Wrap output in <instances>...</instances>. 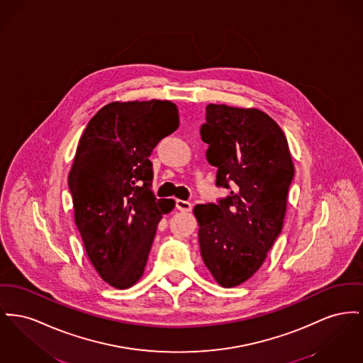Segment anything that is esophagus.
I'll return each mask as SVG.
<instances>
[{
    "mask_svg": "<svg viewBox=\"0 0 363 363\" xmlns=\"http://www.w3.org/2000/svg\"><path fill=\"white\" fill-rule=\"evenodd\" d=\"M175 206H177V210H179L181 213H191V211H192V204H191L189 201L177 200V201H175Z\"/></svg>",
    "mask_w": 363,
    "mask_h": 363,
    "instance_id": "34e87169",
    "label": "esophagus"
}]
</instances>
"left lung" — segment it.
I'll return each instance as SVG.
<instances>
[{
    "mask_svg": "<svg viewBox=\"0 0 363 363\" xmlns=\"http://www.w3.org/2000/svg\"><path fill=\"white\" fill-rule=\"evenodd\" d=\"M201 140L229 196L197 204L200 254L215 281L233 288L252 277L282 230L295 175L284 131L256 108L208 104Z\"/></svg>",
    "mask_w": 363,
    "mask_h": 363,
    "instance_id": "obj_1",
    "label": "left lung"
}]
</instances>
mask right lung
Masks as SVG:
<instances>
[{"instance_id": "add662e5", "label": "right lung", "mask_w": 363, "mask_h": 363, "mask_svg": "<svg viewBox=\"0 0 363 363\" xmlns=\"http://www.w3.org/2000/svg\"><path fill=\"white\" fill-rule=\"evenodd\" d=\"M179 126L171 101L111 103L87 123L68 174L75 225L96 272L128 289L144 274L156 228L172 199L152 192L150 156Z\"/></svg>"}]
</instances>
